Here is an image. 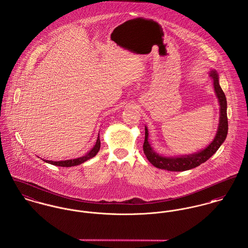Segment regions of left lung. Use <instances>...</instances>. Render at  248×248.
Segmentation results:
<instances>
[{"label": "left lung", "instance_id": "obj_1", "mask_svg": "<svg viewBox=\"0 0 248 248\" xmlns=\"http://www.w3.org/2000/svg\"><path fill=\"white\" fill-rule=\"evenodd\" d=\"M210 76L214 80V87H215V91L220 105L218 129L214 140L211 142L210 145L207 146L202 151L193 155H181L177 157L162 156L157 153H155L149 144V141H148L149 133L145 126V140L143 143V152L145 154L147 159L155 167L161 170H167L170 171H185V170L194 169L208 160L218 150L219 147L226 140L227 134H228V128H229L226 95L219 85L218 75L217 73V71L212 70Z\"/></svg>", "mask_w": 248, "mask_h": 248}]
</instances>
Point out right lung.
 Here are the masks:
<instances>
[{
  "label": "right lung",
  "instance_id": "1",
  "mask_svg": "<svg viewBox=\"0 0 248 248\" xmlns=\"http://www.w3.org/2000/svg\"><path fill=\"white\" fill-rule=\"evenodd\" d=\"M99 150H100V140H99V136H98L97 140H96V142H95V145L93 146V148H92V150L88 154H86L84 156H81V157H78V158H76V159H69V160L50 161L45 160L44 159V161L48 163V164L58 166V167H67V168L68 167H74V166L80 165V164L84 163L85 161L93 158V156L96 155V154L98 153Z\"/></svg>",
  "mask_w": 248,
  "mask_h": 248
}]
</instances>
